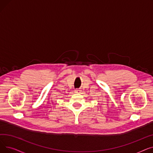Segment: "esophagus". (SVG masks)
<instances>
[{"mask_svg":"<svg viewBox=\"0 0 153 153\" xmlns=\"http://www.w3.org/2000/svg\"><path fill=\"white\" fill-rule=\"evenodd\" d=\"M79 91H79V89H76V90L74 91V92H75V93H78V92H79Z\"/></svg>","mask_w":153,"mask_h":153,"instance_id":"esophagus-1","label":"esophagus"}]
</instances>
